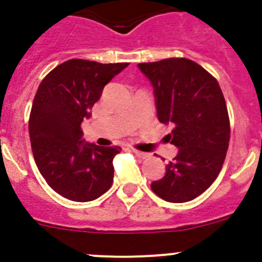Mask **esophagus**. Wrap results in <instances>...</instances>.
<instances>
[{"mask_svg":"<svg viewBox=\"0 0 262 262\" xmlns=\"http://www.w3.org/2000/svg\"><path fill=\"white\" fill-rule=\"evenodd\" d=\"M133 152L136 155V156L140 157V159H148V157H149V154H147V152L139 151V149H133Z\"/></svg>","mask_w":262,"mask_h":262,"instance_id":"34e87169","label":"esophagus"}]
</instances>
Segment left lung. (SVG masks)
I'll return each mask as SVG.
<instances>
[{"label":"left lung","instance_id":"obj_1","mask_svg":"<svg viewBox=\"0 0 262 262\" xmlns=\"http://www.w3.org/2000/svg\"><path fill=\"white\" fill-rule=\"evenodd\" d=\"M155 89L157 118L172 124L168 135L178 154L151 189L166 202H189L216 180L226 159L231 126L219 82L185 57L138 64Z\"/></svg>","mask_w":262,"mask_h":262}]
</instances>
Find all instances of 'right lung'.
Returning <instances> with one entry per match:
<instances>
[{"mask_svg": "<svg viewBox=\"0 0 262 262\" xmlns=\"http://www.w3.org/2000/svg\"><path fill=\"white\" fill-rule=\"evenodd\" d=\"M127 66L71 59L39 85L29 119L32 154L47 184L67 200L89 202L111 187L113 159L122 148L84 143L81 123L105 85Z\"/></svg>", "mask_w": 262, "mask_h": 262, "instance_id": "add662e5", "label": "right lung"}]
</instances>
